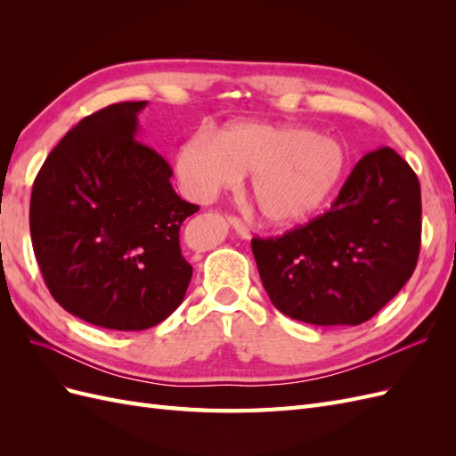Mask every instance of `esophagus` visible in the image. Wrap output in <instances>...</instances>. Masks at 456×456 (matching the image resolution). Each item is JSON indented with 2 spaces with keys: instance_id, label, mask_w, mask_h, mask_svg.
<instances>
[{
  "instance_id": "1",
  "label": "esophagus",
  "mask_w": 456,
  "mask_h": 456,
  "mask_svg": "<svg viewBox=\"0 0 456 456\" xmlns=\"http://www.w3.org/2000/svg\"><path fill=\"white\" fill-rule=\"evenodd\" d=\"M228 224H230V228L238 233L240 238H243V240H249L251 238V233H249V230L245 228V224L241 223L240 218H236V216H232V218H228Z\"/></svg>"
}]
</instances>
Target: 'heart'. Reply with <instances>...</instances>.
Masks as SVG:
<instances>
[{"mask_svg":"<svg viewBox=\"0 0 456 456\" xmlns=\"http://www.w3.org/2000/svg\"><path fill=\"white\" fill-rule=\"evenodd\" d=\"M348 154L333 136L285 123L238 121L216 136L200 133L176 154L186 196L209 201L251 175V196L270 226H291L322 209L338 186Z\"/></svg>","mask_w":456,"mask_h":456,"instance_id":"1","label":"heart"}]
</instances>
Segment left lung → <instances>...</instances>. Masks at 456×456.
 Here are the masks:
<instances>
[{
  "label": "left lung",
  "mask_w": 456,
  "mask_h": 456,
  "mask_svg": "<svg viewBox=\"0 0 456 456\" xmlns=\"http://www.w3.org/2000/svg\"><path fill=\"white\" fill-rule=\"evenodd\" d=\"M420 215L409 163L388 146L369 151L329 213L281 238L251 241L272 305L320 327L370 320L415 272Z\"/></svg>",
  "instance_id": "1"
}]
</instances>
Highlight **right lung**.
I'll return each instance as SVG.
<instances>
[{"instance_id":"1","label":"right lung","mask_w":456,"mask_h":456,"mask_svg":"<svg viewBox=\"0 0 456 456\" xmlns=\"http://www.w3.org/2000/svg\"><path fill=\"white\" fill-rule=\"evenodd\" d=\"M146 104L81 119L41 165L30 200L34 253L53 298L114 330L167 320L191 280L178 230L200 207L176 196L167 161L136 141Z\"/></svg>"}]
</instances>
